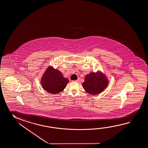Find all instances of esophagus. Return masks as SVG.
I'll list each match as a JSON object with an SVG mask.
<instances>
[{
    "instance_id": "obj_1",
    "label": "esophagus",
    "mask_w": 148,
    "mask_h": 148,
    "mask_svg": "<svg viewBox=\"0 0 148 148\" xmlns=\"http://www.w3.org/2000/svg\"><path fill=\"white\" fill-rule=\"evenodd\" d=\"M80 81V79H78L77 80H75V81H73V82H79Z\"/></svg>"
}]
</instances>
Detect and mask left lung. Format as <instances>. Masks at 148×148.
<instances>
[{
	"label": "left lung",
	"instance_id": "1",
	"mask_svg": "<svg viewBox=\"0 0 148 148\" xmlns=\"http://www.w3.org/2000/svg\"><path fill=\"white\" fill-rule=\"evenodd\" d=\"M108 80L106 75L98 71L97 73H90L86 75L82 86L88 94L97 95L103 92L108 86Z\"/></svg>",
	"mask_w": 148,
	"mask_h": 148
}]
</instances>
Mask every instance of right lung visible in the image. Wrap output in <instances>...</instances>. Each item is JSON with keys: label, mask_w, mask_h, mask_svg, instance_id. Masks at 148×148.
Listing matches in <instances>:
<instances>
[{"label": "right lung", "mask_w": 148, "mask_h": 148, "mask_svg": "<svg viewBox=\"0 0 148 148\" xmlns=\"http://www.w3.org/2000/svg\"><path fill=\"white\" fill-rule=\"evenodd\" d=\"M42 88L50 94H58L66 87L69 80L63 77L60 71L49 66L41 78Z\"/></svg>", "instance_id": "right-lung-1"}]
</instances>
